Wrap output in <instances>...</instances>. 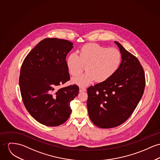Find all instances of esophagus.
I'll use <instances>...</instances> for the list:
<instances>
[{"instance_id":"34e87169","label":"esophagus","mask_w":160,"mask_h":160,"mask_svg":"<svg viewBox=\"0 0 160 160\" xmlns=\"http://www.w3.org/2000/svg\"><path fill=\"white\" fill-rule=\"evenodd\" d=\"M86 88H84V87H82V86H80L79 88V91L81 92H83V91H86Z\"/></svg>"}]
</instances>
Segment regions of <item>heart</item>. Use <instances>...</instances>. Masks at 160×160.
Here are the masks:
<instances>
[{
	"label": "heart",
	"mask_w": 160,
	"mask_h": 160,
	"mask_svg": "<svg viewBox=\"0 0 160 160\" xmlns=\"http://www.w3.org/2000/svg\"><path fill=\"white\" fill-rule=\"evenodd\" d=\"M78 53V55L74 53L68 55L66 65L74 77L79 75L86 67V74L72 79V83L80 86H88L96 80L98 82L108 80L117 72L122 62L121 52L118 49L96 43L83 45Z\"/></svg>",
	"instance_id": "obj_1"
}]
</instances>
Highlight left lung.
<instances>
[{"label": "left lung", "mask_w": 160, "mask_h": 160, "mask_svg": "<svg viewBox=\"0 0 160 160\" xmlns=\"http://www.w3.org/2000/svg\"><path fill=\"white\" fill-rule=\"evenodd\" d=\"M122 62L108 80L88 88L87 107L90 119L102 128L118 127L132 115L142 98L145 74L138 59L117 41Z\"/></svg>", "instance_id": "left-lung-1"}]
</instances>
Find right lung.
I'll return each mask as SVG.
<instances>
[{
	"label": "right lung",
	"instance_id": "right-lung-1",
	"mask_svg": "<svg viewBox=\"0 0 160 160\" xmlns=\"http://www.w3.org/2000/svg\"><path fill=\"white\" fill-rule=\"evenodd\" d=\"M73 43L46 38L27 55L19 76V87L27 110L38 122L55 127L69 118L71 102L78 94L76 85L57 89L70 80L66 58Z\"/></svg>",
	"mask_w": 160,
	"mask_h": 160
}]
</instances>
